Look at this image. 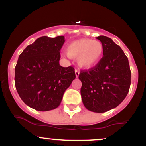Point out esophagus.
I'll use <instances>...</instances> for the list:
<instances>
[{
  "label": "esophagus",
  "mask_w": 146,
  "mask_h": 146,
  "mask_svg": "<svg viewBox=\"0 0 146 146\" xmlns=\"http://www.w3.org/2000/svg\"><path fill=\"white\" fill-rule=\"evenodd\" d=\"M75 76H76V78H78V77H79V75H80V71H78V70L75 69Z\"/></svg>",
  "instance_id": "34e87169"
}]
</instances>
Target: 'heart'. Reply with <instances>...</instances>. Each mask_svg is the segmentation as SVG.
Listing matches in <instances>:
<instances>
[{"label":"heart","instance_id":"obj_1","mask_svg":"<svg viewBox=\"0 0 146 146\" xmlns=\"http://www.w3.org/2000/svg\"><path fill=\"white\" fill-rule=\"evenodd\" d=\"M66 53L71 58H76L79 66L88 69L96 66L101 60L104 46L100 41L82 38L70 43Z\"/></svg>","mask_w":146,"mask_h":146}]
</instances>
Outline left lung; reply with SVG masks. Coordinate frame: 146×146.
Returning <instances> with one entry per match:
<instances>
[{"instance_id": "1", "label": "left lung", "mask_w": 146, "mask_h": 146, "mask_svg": "<svg viewBox=\"0 0 146 146\" xmlns=\"http://www.w3.org/2000/svg\"><path fill=\"white\" fill-rule=\"evenodd\" d=\"M104 46L103 57L94 67L81 71L80 93L84 106L94 113H105L123 101L130 86L128 58L119 45L104 36L97 37Z\"/></svg>"}]
</instances>
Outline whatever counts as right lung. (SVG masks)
Segmentation results:
<instances>
[{"label":"right lung","instance_id":"1","mask_svg":"<svg viewBox=\"0 0 146 146\" xmlns=\"http://www.w3.org/2000/svg\"><path fill=\"white\" fill-rule=\"evenodd\" d=\"M62 36H43L28 45L15 67V86L25 104L38 111L56 108L75 78L74 68L60 65Z\"/></svg>","mask_w":146,"mask_h":146}]
</instances>
